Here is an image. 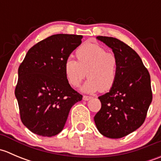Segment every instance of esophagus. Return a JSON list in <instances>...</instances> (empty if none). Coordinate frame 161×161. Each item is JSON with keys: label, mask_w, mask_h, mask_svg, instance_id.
<instances>
[{"label": "esophagus", "mask_w": 161, "mask_h": 161, "mask_svg": "<svg viewBox=\"0 0 161 161\" xmlns=\"http://www.w3.org/2000/svg\"><path fill=\"white\" fill-rule=\"evenodd\" d=\"M91 98H92V97H87V96H83V97H82V99H83V100H85V101H87V100H90Z\"/></svg>", "instance_id": "esophagus-1"}]
</instances>
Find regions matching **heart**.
<instances>
[{"mask_svg":"<svg viewBox=\"0 0 161 161\" xmlns=\"http://www.w3.org/2000/svg\"><path fill=\"white\" fill-rule=\"evenodd\" d=\"M75 56L77 61L67 59L64 64V75L71 86H79L87 75L82 92H107L114 86L118 76V60L114 53L97 43H85L76 50Z\"/></svg>","mask_w":161,"mask_h":161,"instance_id":"b5f03b06","label":"heart"}]
</instances>
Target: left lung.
Returning <instances> with one entry per match:
<instances>
[{
	"mask_svg": "<svg viewBox=\"0 0 161 161\" xmlns=\"http://www.w3.org/2000/svg\"><path fill=\"white\" fill-rule=\"evenodd\" d=\"M110 47L118 60V76L114 86L99 97L101 109L94 117L103 136L120 139L139 129L147 117L153 96L150 75L140 57L116 38L97 36Z\"/></svg>",
	"mask_w": 161,
	"mask_h": 161,
	"instance_id": "left-lung-1",
	"label": "left lung"
}]
</instances>
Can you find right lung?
Segmentation results:
<instances>
[{
	"label": "right lung",
	"mask_w": 161,
	"mask_h": 161,
	"mask_svg": "<svg viewBox=\"0 0 161 161\" xmlns=\"http://www.w3.org/2000/svg\"><path fill=\"white\" fill-rule=\"evenodd\" d=\"M82 36L56 34L27 52L18 71L15 97L21 120L32 132L51 137L63 130L73 105L82 96L66 79L64 64Z\"/></svg>",
	"instance_id": "1"
}]
</instances>
